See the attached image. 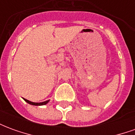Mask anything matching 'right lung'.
<instances>
[{
  "instance_id": "add662e5",
  "label": "right lung",
  "mask_w": 135,
  "mask_h": 135,
  "mask_svg": "<svg viewBox=\"0 0 135 135\" xmlns=\"http://www.w3.org/2000/svg\"><path fill=\"white\" fill-rule=\"evenodd\" d=\"M24 100H25V101L27 102V103H28L29 104L33 105H42L47 104V103L49 102V100H46V101L42 102V103H34V102H31V101H30V100H28L25 99V98H24Z\"/></svg>"
}]
</instances>
